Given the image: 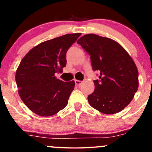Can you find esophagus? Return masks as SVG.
I'll return each mask as SVG.
<instances>
[{
    "mask_svg": "<svg viewBox=\"0 0 152 152\" xmlns=\"http://www.w3.org/2000/svg\"><path fill=\"white\" fill-rule=\"evenodd\" d=\"M83 81H78V80H75V83H76V86H80V85L82 84Z\"/></svg>",
    "mask_w": 152,
    "mask_h": 152,
    "instance_id": "obj_1",
    "label": "esophagus"
}]
</instances>
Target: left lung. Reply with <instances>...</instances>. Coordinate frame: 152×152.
<instances>
[{"label":"left lung","instance_id":"left-lung-1","mask_svg":"<svg viewBox=\"0 0 152 152\" xmlns=\"http://www.w3.org/2000/svg\"><path fill=\"white\" fill-rule=\"evenodd\" d=\"M90 55L94 71L100 72L94 80L95 89L88 96L94 109L105 114L120 112L129 104L139 87V73L131 56L111 38L86 34L77 41Z\"/></svg>","mask_w":152,"mask_h":152}]
</instances>
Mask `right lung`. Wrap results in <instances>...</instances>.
<instances>
[{"instance_id":"right-lung-1","label":"right lung","mask_w":152,"mask_h":152,"mask_svg":"<svg viewBox=\"0 0 152 152\" xmlns=\"http://www.w3.org/2000/svg\"><path fill=\"white\" fill-rule=\"evenodd\" d=\"M81 34H66L41 43L20 61L15 72L18 94L35 114L53 116L68 104L75 82H64L55 74L62 72L67 62L66 52Z\"/></svg>"}]
</instances>
